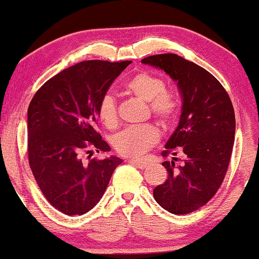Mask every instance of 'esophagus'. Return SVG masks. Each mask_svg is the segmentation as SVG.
Returning <instances> with one entry per match:
<instances>
[{
    "label": "esophagus",
    "mask_w": 259,
    "mask_h": 259,
    "mask_svg": "<svg viewBox=\"0 0 259 259\" xmlns=\"http://www.w3.org/2000/svg\"><path fill=\"white\" fill-rule=\"evenodd\" d=\"M131 164H133V165H136L137 167H139V168H141V169H144V168H146L147 166H148V164L145 160H141V159H130L128 160Z\"/></svg>",
    "instance_id": "1"
}]
</instances>
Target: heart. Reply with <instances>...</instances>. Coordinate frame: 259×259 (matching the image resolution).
I'll use <instances>...</instances> for the list:
<instances>
[{"label": "heart", "instance_id": "obj_1", "mask_svg": "<svg viewBox=\"0 0 259 259\" xmlns=\"http://www.w3.org/2000/svg\"><path fill=\"white\" fill-rule=\"evenodd\" d=\"M127 93L138 100L148 102V109L162 126H169L176 121L178 114V102L171 93L166 92V83L155 74L138 72L125 84ZM100 121L108 128L118 125V106L112 95H105L98 107ZM159 140V131L155 126L147 125L127 127L113 138V146L123 157H139L150 150Z\"/></svg>", "mask_w": 259, "mask_h": 259}]
</instances>
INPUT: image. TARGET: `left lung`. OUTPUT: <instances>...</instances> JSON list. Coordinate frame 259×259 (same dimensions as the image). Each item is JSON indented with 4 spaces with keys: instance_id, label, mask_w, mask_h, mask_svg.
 <instances>
[{
    "instance_id": "1",
    "label": "left lung",
    "mask_w": 259,
    "mask_h": 259,
    "mask_svg": "<svg viewBox=\"0 0 259 259\" xmlns=\"http://www.w3.org/2000/svg\"><path fill=\"white\" fill-rule=\"evenodd\" d=\"M141 62L164 70L178 84L182 115L165 145L167 179L153 190L157 203L173 214H186L214 196L228 171L235 143L232 102L222 83L203 67L177 54L147 56ZM180 150L186 158L177 163Z\"/></svg>"
}]
</instances>
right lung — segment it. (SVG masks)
<instances>
[{"label":"right lung","instance_id":"right-lung-1","mask_svg":"<svg viewBox=\"0 0 259 259\" xmlns=\"http://www.w3.org/2000/svg\"><path fill=\"white\" fill-rule=\"evenodd\" d=\"M132 61L90 60L63 69L41 86L28 107V159L38 187L62 213L81 215L104 196L118 157L84 161L91 148L109 152L98 132V107ZM90 158V157H88Z\"/></svg>","mask_w":259,"mask_h":259}]
</instances>
